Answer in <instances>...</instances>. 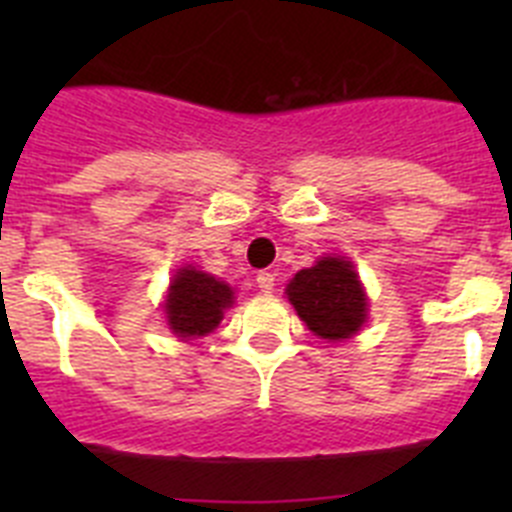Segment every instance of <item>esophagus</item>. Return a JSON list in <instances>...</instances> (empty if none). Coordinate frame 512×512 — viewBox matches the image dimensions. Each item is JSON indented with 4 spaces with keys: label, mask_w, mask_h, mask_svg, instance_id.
Listing matches in <instances>:
<instances>
[{
    "label": "esophagus",
    "mask_w": 512,
    "mask_h": 512,
    "mask_svg": "<svg viewBox=\"0 0 512 512\" xmlns=\"http://www.w3.org/2000/svg\"><path fill=\"white\" fill-rule=\"evenodd\" d=\"M274 282H277V279H274L271 271H261L259 277H256V284H259V289L264 295H271V292H274Z\"/></svg>",
    "instance_id": "esophagus-1"
}]
</instances>
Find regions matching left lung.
<instances>
[{
	"label": "left lung",
	"instance_id": "left-lung-1",
	"mask_svg": "<svg viewBox=\"0 0 512 512\" xmlns=\"http://www.w3.org/2000/svg\"><path fill=\"white\" fill-rule=\"evenodd\" d=\"M287 297L302 323L325 341H346L366 323L369 300L346 256H323L310 269L297 271Z\"/></svg>",
	"mask_w": 512,
	"mask_h": 512
}]
</instances>
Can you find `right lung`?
<instances>
[{
	"mask_svg": "<svg viewBox=\"0 0 512 512\" xmlns=\"http://www.w3.org/2000/svg\"><path fill=\"white\" fill-rule=\"evenodd\" d=\"M230 305L233 289L228 284L194 266H182L176 269L164 302L166 325L182 341H192L212 333Z\"/></svg>",
	"mask_w": 512,
	"mask_h": 512,
	"instance_id": "1",
	"label": "right lung"
}]
</instances>
